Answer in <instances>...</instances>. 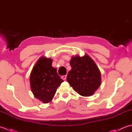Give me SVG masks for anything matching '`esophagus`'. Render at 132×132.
Returning a JSON list of instances; mask_svg holds the SVG:
<instances>
[{"instance_id": "obj_1", "label": "esophagus", "mask_w": 132, "mask_h": 132, "mask_svg": "<svg viewBox=\"0 0 132 132\" xmlns=\"http://www.w3.org/2000/svg\"><path fill=\"white\" fill-rule=\"evenodd\" d=\"M67 78V75H63V76L61 77V78L63 80H66Z\"/></svg>"}]
</instances>
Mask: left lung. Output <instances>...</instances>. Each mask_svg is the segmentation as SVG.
Instances as JSON below:
<instances>
[{
	"instance_id": "obj_1",
	"label": "left lung",
	"mask_w": 132,
	"mask_h": 132,
	"mask_svg": "<svg viewBox=\"0 0 132 132\" xmlns=\"http://www.w3.org/2000/svg\"><path fill=\"white\" fill-rule=\"evenodd\" d=\"M70 63L71 70L67 76V81L82 96L94 94L101 83L100 72L94 61L85 55L72 57Z\"/></svg>"
}]
</instances>
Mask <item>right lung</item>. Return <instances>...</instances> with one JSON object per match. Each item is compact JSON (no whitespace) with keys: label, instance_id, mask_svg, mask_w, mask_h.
I'll return each mask as SVG.
<instances>
[{"label":"right lung","instance_id":"add662e5","mask_svg":"<svg viewBox=\"0 0 132 132\" xmlns=\"http://www.w3.org/2000/svg\"><path fill=\"white\" fill-rule=\"evenodd\" d=\"M51 58L41 57L32 69L30 76V87L35 96L44 103L52 100L63 80L57 69L52 66Z\"/></svg>","mask_w":132,"mask_h":132}]
</instances>
